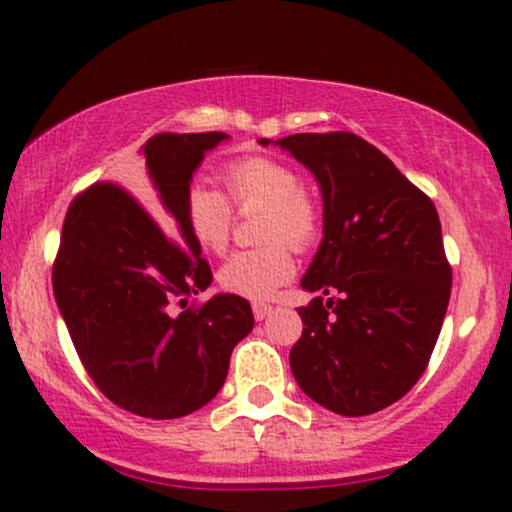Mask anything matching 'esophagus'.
Wrapping results in <instances>:
<instances>
[{"label": "esophagus", "instance_id": "obj_1", "mask_svg": "<svg viewBox=\"0 0 512 512\" xmlns=\"http://www.w3.org/2000/svg\"><path fill=\"white\" fill-rule=\"evenodd\" d=\"M269 313H272V305L269 303H252V315H255L257 320H264Z\"/></svg>", "mask_w": 512, "mask_h": 512}]
</instances>
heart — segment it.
Instances as JSON below:
<instances>
[{"mask_svg": "<svg viewBox=\"0 0 512 512\" xmlns=\"http://www.w3.org/2000/svg\"><path fill=\"white\" fill-rule=\"evenodd\" d=\"M223 192L192 182L185 192V223L207 252L228 248L238 214L260 209L255 236L260 248L240 250L219 269V286L233 296L264 301L296 272L293 250H310L322 236V207L301 185V173L269 156H248L221 170Z\"/></svg>", "mask_w": 512, "mask_h": 512, "instance_id": "b5f03b06", "label": "heart"}]
</instances>
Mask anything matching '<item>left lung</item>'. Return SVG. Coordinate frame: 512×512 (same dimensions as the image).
<instances>
[{
	"label": "left lung",
	"mask_w": 512,
	"mask_h": 512,
	"mask_svg": "<svg viewBox=\"0 0 512 512\" xmlns=\"http://www.w3.org/2000/svg\"><path fill=\"white\" fill-rule=\"evenodd\" d=\"M279 146L313 170L325 199V238L301 281L320 296L298 310L293 378L334 414H375L419 383L448 310L436 204L351 132L291 134Z\"/></svg>",
	"instance_id": "obj_1"
}]
</instances>
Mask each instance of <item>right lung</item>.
Returning <instances> with one entry per match:
<instances>
[{
  "instance_id": "add662e5",
  "label": "right lung",
  "mask_w": 512,
  "mask_h": 512,
  "mask_svg": "<svg viewBox=\"0 0 512 512\" xmlns=\"http://www.w3.org/2000/svg\"><path fill=\"white\" fill-rule=\"evenodd\" d=\"M221 139L154 134L144 144L149 185H139V197L117 182H93L64 216L52 264L57 308L93 385L144 419H178L214 399L233 346L255 325L250 303L233 293L185 308L211 284L187 231L185 192ZM173 304L183 313L175 316Z\"/></svg>"
}]
</instances>
